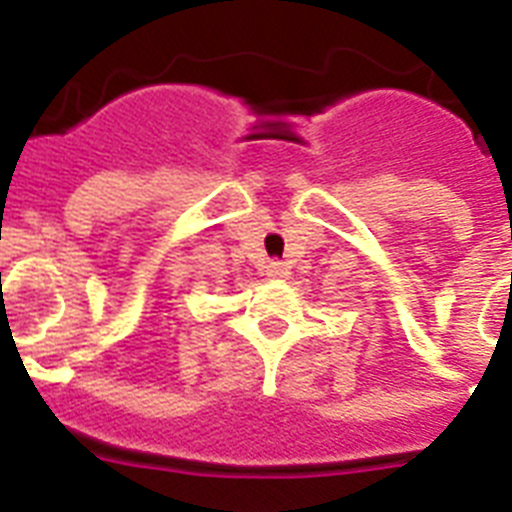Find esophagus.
<instances>
[{
  "label": "esophagus",
  "instance_id": "34e87169",
  "mask_svg": "<svg viewBox=\"0 0 512 512\" xmlns=\"http://www.w3.org/2000/svg\"><path fill=\"white\" fill-rule=\"evenodd\" d=\"M264 269H266V277H271V279H282V277H287V274H289L287 266H284L282 261H269Z\"/></svg>",
  "mask_w": 512,
  "mask_h": 512
}]
</instances>
